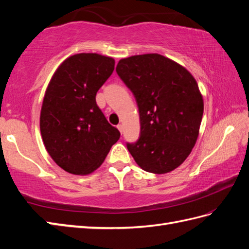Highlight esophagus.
Wrapping results in <instances>:
<instances>
[{
  "label": "esophagus",
  "mask_w": 249,
  "mask_h": 249,
  "mask_svg": "<svg viewBox=\"0 0 249 249\" xmlns=\"http://www.w3.org/2000/svg\"><path fill=\"white\" fill-rule=\"evenodd\" d=\"M116 127H118V129L120 130V133H121V134H123V125H122V124H119L118 126H116Z\"/></svg>",
  "instance_id": "obj_1"
}]
</instances>
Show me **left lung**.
I'll return each instance as SVG.
<instances>
[{
  "label": "left lung",
  "instance_id": "obj_1",
  "mask_svg": "<svg viewBox=\"0 0 249 249\" xmlns=\"http://www.w3.org/2000/svg\"><path fill=\"white\" fill-rule=\"evenodd\" d=\"M116 72L135 95L140 138L127 149L144 171L163 174L181 166L197 142L203 97L186 68L158 53L121 59Z\"/></svg>",
  "mask_w": 249,
  "mask_h": 249
}]
</instances>
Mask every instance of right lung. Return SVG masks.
<instances>
[{
	"mask_svg": "<svg viewBox=\"0 0 249 249\" xmlns=\"http://www.w3.org/2000/svg\"><path fill=\"white\" fill-rule=\"evenodd\" d=\"M114 63L113 57L98 53L71 55L46 89L39 118L41 138L52 160L68 173L94 172L120 138L95 99L113 72Z\"/></svg>",
	"mask_w": 249,
	"mask_h": 249,
	"instance_id": "add662e5",
	"label": "right lung"
}]
</instances>
